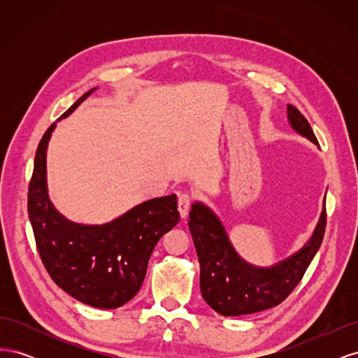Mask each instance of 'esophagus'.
<instances>
[{"mask_svg": "<svg viewBox=\"0 0 358 358\" xmlns=\"http://www.w3.org/2000/svg\"><path fill=\"white\" fill-rule=\"evenodd\" d=\"M191 209V197L188 194H180L178 200V210L180 213V218L185 220L188 216V212Z\"/></svg>", "mask_w": 358, "mask_h": 358, "instance_id": "esophagus-1", "label": "esophagus"}]
</instances>
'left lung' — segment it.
<instances>
[{"label":"left lung","mask_w":358,"mask_h":358,"mask_svg":"<svg viewBox=\"0 0 358 358\" xmlns=\"http://www.w3.org/2000/svg\"><path fill=\"white\" fill-rule=\"evenodd\" d=\"M289 125L318 145L306 117L294 106H287ZM327 213L324 208L310 241L299 252L273 267H254L236 254L221 221L203 203H194L189 231L200 262V289L208 305L224 317L266 310L282 303L297 287L321 246Z\"/></svg>","instance_id":"left-lung-1"}]
</instances>
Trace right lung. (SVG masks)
<instances>
[{"mask_svg": "<svg viewBox=\"0 0 358 358\" xmlns=\"http://www.w3.org/2000/svg\"><path fill=\"white\" fill-rule=\"evenodd\" d=\"M55 125L40 140L28 188V215L40 258L53 282L71 297L100 309L119 308L137 294L155 245L179 222L178 197L148 200L103 225L66 220L53 208L46 185V149Z\"/></svg>", "mask_w": 358, "mask_h": 358, "instance_id": "obj_1", "label": "right lung"}]
</instances>
